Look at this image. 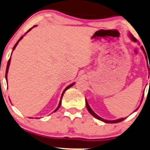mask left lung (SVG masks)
Segmentation results:
<instances>
[{
  "instance_id": "1",
  "label": "left lung",
  "mask_w": 150,
  "mask_h": 150,
  "mask_svg": "<svg viewBox=\"0 0 150 150\" xmlns=\"http://www.w3.org/2000/svg\"><path fill=\"white\" fill-rule=\"evenodd\" d=\"M129 38H131V40H132V41H134V42H136V41H137V39H136V38H135V37L133 36V35H132V34H131V33H129ZM142 50H143V51H144V49H143V47H142ZM145 54H146V53H145ZM85 103H86V107H87V109H88V112H89L90 113H91V115H93V116H94V117H95L96 119H99V120H100V121H102V122H105V123H110V124L118 123V122H122V121H123V120H125V118H122V119H116V120H113V121L105 120V119H102V118H101V117H99V115H96V114L95 112H94L92 110V109H91V107L89 106V105H88V102H87V100H86V99H85ZM136 110H137V109H136Z\"/></svg>"
}]
</instances>
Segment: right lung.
<instances>
[{
	"mask_svg": "<svg viewBox=\"0 0 150 150\" xmlns=\"http://www.w3.org/2000/svg\"><path fill=\"white\" fill-rule=\"evenodd\" d=\"M34 27H35V26H33V27H32V28H30V29L28 30V31H26V33H27V32H28V31H29L30 30H31V29H32V28H33ZM23 36H22V37H21V38H20L19 40H18V42H16V44H15V46L13 47V51H14V50H15V48H16L17 45H18V42H19V41L21 40H22V39H23ZM10 60H11V57H10L9 59H8V63H7L6 70V79H7V74H8V67H9V64H10ZM74 85V83H72V84H71V85H68V86L67 87V88H65V90H64V91H63V92H62V96H61V99H60V102H59V105H58V107H57V109L55 110H54V112H56V111L58 109H59V107H60V105H61V100H62V96H63V94H64V93H65V91H66L68 89V88H71V87H72L73 85Z\"/></svg>",
	"mask_w": 150,
	"mask_h": 150,
	"instance_id": "add662e5",
	"label": "right lung"
}]
</instances>
